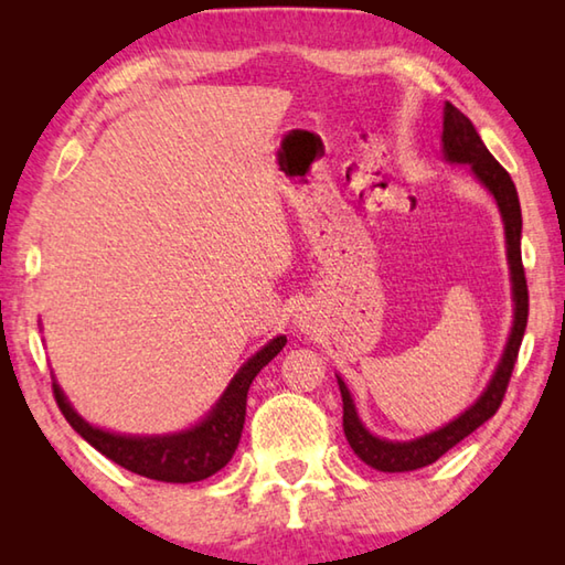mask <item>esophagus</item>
I'll return each mask as SVG.
<instances>
[{
	"instance_id": "obj_1",
	"label": "esophagus",
	"mask_w": 565,
	"mask_h": 565,
	"mask_svg": "<svg viewBox=\"0 0 565 565\" xmlns=\"http://www.w3.org/2000/svg\"><path fill=\"white\" fill-rule=\"evenodd\" d=\"M299 327H301V323H299Z\"/></svg>"
}]
</instances>
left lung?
Returning a JSON list of instances; mask_svg holds the SVG:
<instances>
[{
  "label": "left lung",
  "instance_id": "1",
  "mask_svg": "<svg viewBox=\"0 0 565 565\" xmlns=\"http://www.w3.org/2000/svg\"><path fill=\"white\" fill-rule=\"evenodd\" d=\"M444 159L448 164H466L471 167L473 177L491 191L503 218V234H505V256H509L511 269V296H513V323L509 341H505L503 356L495 366L489 386L478 396L463 414H458L446 426L436 428V431L411 438V441H388V438H379L363 426L359 418L356 404H353L349 386L343 379L337 376L343 401V434L363 463H369L376 471L386 473H401V471H416L441 458L446 451H451L456 444H461L468 434H473L478 426L486 424L495 411H499L505 388H509V379L513 374V363L519 359V349L523 341L525 321H529V286H525V274L521 264V204L515 186L499 161L478 137L476 127L463 111H458L454 104L446 102L444 107Z\"/></svg>",
  "mask_w": 565,
  "mask_h": 565
}]
</instances>
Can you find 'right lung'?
Here are the masks:
<instances>
[{"mask_svg": "<svg viewBox=\"0 0 565 565\" xmlns=\"http://www.w3.org/2000/svg\"><path fill=\"white\" fill-rule=\"evenodd\" d=\"M286 347V337H276L264 349H259L248 359L234 379L228 381L222 398L216 401L212 411L191 428L177 434L161 436H131L114 434L107 428L92 426L76 414L74 406L66 401L62 386L54 379V398L56 406L70 420V426L84 441L92 444L109 461L119 463L131 473L154 478L164 483H194L214 476L216 471L232 461L244 431L246 416V394L256 374L269 363L276 353Z\"/></svg>", "mask_w": 565, "mask_h": 565, "instance_id": "right-lung-1", "label": "right lung"}]
</instances>
